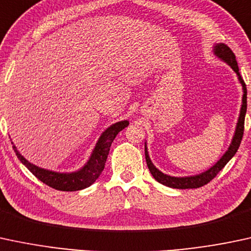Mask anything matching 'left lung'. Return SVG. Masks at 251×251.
<instances>
[{
    "instance_id": "8db88e82",
    "label": "left lung",
    "mask_w": 251,
    "mask_h": 251,
    "mask_svg": "<svg viewBox=\"0 0 251 251\" xmlns=\"http://www.w3.org/2000/svg\"><path fill=\"white\" fill-rule=\"evenodd\" d=\"M213 53L216 54V57L225 61L229 66H231V69L236 72V75H238L239 83L242 84V88H243V98H242V108L241 112H239L238 122L236 126V131L233 135L231 145H230L229 149L225 151L223 156L219 159V161L216 162V165H213L210 170L202 172V173L198 174V176H171L167 174H163L162 172H160L155 166L153 165V162L151 161L147 151V147L145 146V155H146V161H147V166L151 171V176H154V179L156 180L160 184L165 185V186L172 187V188H180V190H185V188H198L206 185L207 182H210L217 174L219 173L224 168V166L226 165L230 160L232 159V156L235 155L236 151H238L239 145H241L242 137H243V131H244V118H246L247 114V86L244 80L242 79L241 75H239V69L237 65V60H236V55L233 54V52L229 49V46H226L225 44H217L213 47Z\"/></svg>"
}]
</instances>
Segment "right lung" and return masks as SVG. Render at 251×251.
<instances>
[{"mask_svg":"<svg viewBox=\"0 0 251 251\" xmlns=\"http://www.w3.org/2000/svg\"><path fill=\"white\" fill-rule=\"evenodd\" d=\"M128 121H121V122H117L109 126L100 135V140L96 143V147L94 151H92L91 156H90L89 161L86 162V165H84V167L80 168L79 171L72 172V173H58V172H52L38 167V166L27 161L19 153L15 146H13V148L20 161L24 163L36 178L44 182V184H46L47 186L58 191H66V192L79 191L83 190V188L89 187L90 185L94 184L96 180L98 179V176H100V173L104 170V166H105V161L108 159L112 141L115 140L116 135L121 130H123L126 126H128Z\"/></svg>","mask_w":251,"mask_h":251,"instance_id":"right-lung-1","label":"right lung"}]
</instances>
